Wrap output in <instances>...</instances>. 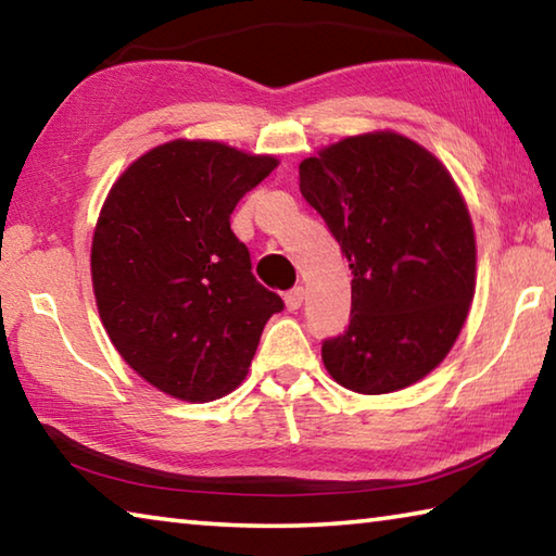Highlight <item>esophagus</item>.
Masks as SVG:
<instances>
[{
    "label": "esophagus",
    "instance_id": "34e87169",
    "mask_svg": "<svg viewBox=\"0 0 556 556\" xmlns=\"http://www.w3.org/2000/svg\"><path fill=\"white\" fill-rule=\"evenodd\" d=\"M285 301L289 312H296V308H301V304H304V287H294L291 291H287Z\"/></svg>",
    "mask_w": 556,
    "mask_h": 556
}]
</instances>
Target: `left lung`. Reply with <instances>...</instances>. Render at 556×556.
<instances>
[{
  "instance_id": "1",
  "label": "left lung",
  "mask_w": 556,
  "mask_h": 556,
  "mask_svg": "<svg viewBox=\"0 0 556 556\" xmlns=\"http://www.w3.org/2000/svg\"><path fill=\"white\" fill-rule=\"evenodd\" d=\"M299 188L353 271L351 324L326 338L331 378L361 394L409 388L456 343L476 291V238L439 159L397 131L341 139L299 164Z\"/></svg>"
}]
</instances>
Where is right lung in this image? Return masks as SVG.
Wrapping results in <instances>:
<instances>
[{"instance_id":"obj_1","label":"right lung","mask_w":556,"mask_h":556,"mask_svg":"<svg viewBox=\"0 0 556 556\" xmlns=\"http://www.w3.org/2000/svg\"><path fill=\"white\" fill-rule=\"evenodd\" d=\"M275 168V156L174 139L110 188L90 252L98 312L129 368L172 397L232 392L285 308L230 230L235 205Z\"/></svg>"}]
</instances>
